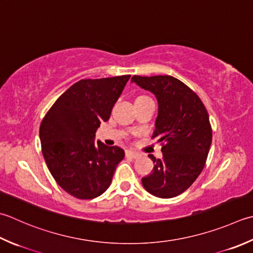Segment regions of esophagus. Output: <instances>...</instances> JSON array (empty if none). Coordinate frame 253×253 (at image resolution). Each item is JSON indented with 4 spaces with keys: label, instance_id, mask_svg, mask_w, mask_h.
Returning a JSON list of instances; mask_svg holds the SVG:
<instances>
[{
    "label": "esophagus",
    "instance_id": "34e87169",
    "mask_svg": "<svg viewBox=\"0 0 253 253\" xmlns=\"http://www.w3.org/2000/svg\"><path fill=\"white\" fill-rule=\"evenodd\" d=\"M126 157L128 158H132V159H137V158H139L140 155L136 151H132V150H126Z\"/></svg>",
    "mask_w": 253,
    "mask_h": 253
}]
</instances>
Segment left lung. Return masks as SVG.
Segmentation results:
<instances>
[{"label": "left lung", "instance_id": "8db88e82", "mask_svg": "<svg viewBox=\"0 0 253 253\" xmlns=\"http://www.w3.org/2000/svg\"><path fill=\"white\" fill-rule=\"evenodd\" d=\"M158 101L152 138L162 142V159L149 156L153 170L142 177L147 192L171 199L193 184L204 169L211 143V127L204 104L189 86L171 76H133L131 83Z\"/></svg>", "mask_w": 253, "mask_h": 253}]
</instances>
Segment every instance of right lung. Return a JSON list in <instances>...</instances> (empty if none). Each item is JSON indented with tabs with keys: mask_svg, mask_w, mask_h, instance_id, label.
<instances>
[{
	"mask_svg": "<svg viewBox=\"0 0 253 253\" xmlns=\"http://www.w3.org/2000/svg\"><path fill=\"white\" fill-rule=\"evenodd\" d=\"M129 78L74 83L54 102L41 124L39 138L48 169L58 184L77 199L92 200L103 194L125 157L122 148L94 139L101 123L110 120Z\"/></svg>",
	"mask_w": 253,
	"mask_h": 253,
	"instance_id": "1",
	"label": "right lung"
}]
</instances>
